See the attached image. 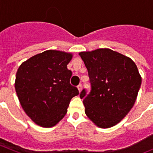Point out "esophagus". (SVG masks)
<instances>
[{
  "instance_id": "1",
  "label": "esophagus",
  "mask_w": 153,
  "mask_h": 153,
  "mask_svg": "<svg viewBox=\"0 0 153 153\" xmlns=\"http://www.w3.org/2000/svg\"><path fill=\"white\" fill-rule=\"evenodd\" d=\"M77 89H78V91H79V93H80L81 90H82V89H83V86H82V84L78 85V86H77Z\"/></svg>"
}]
</instances>
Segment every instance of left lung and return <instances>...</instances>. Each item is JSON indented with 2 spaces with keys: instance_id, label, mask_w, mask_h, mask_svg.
Listing matches in <instances>:
<instances>
[{
  "instance_id": "obj_1",
  "label": "left lung",
  "mask_w": 153,
  "mask_h": 153,
  "mask_svg": "<svg viewBox=\"0 0 153 153\" xmlns=\"http://www.w3.org/2000/svg\"><path fill=\"white\" fill-rule=\"evenodd\" d=\"M88 70L91 90L83 89L85 113L100 128L117 125L132 109L142 78L136 63L108 48L79 53Z\"/></svg>"
}]
</instances>
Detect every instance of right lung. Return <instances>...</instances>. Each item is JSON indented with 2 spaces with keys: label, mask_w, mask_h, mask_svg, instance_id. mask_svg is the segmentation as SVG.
<instances>
[{
  "label": "right lung",
  "mask_w": 153,
  "mask_h": 153,
  "mask_svg": "<svg viewBox=\"0 0 153 153\" xmlns=\"http://www.w3.org/2000/svg\"><path fill=\"white\" fill-rule=\"evenodd\" d=\"M70 53L49 50L21 63L16 74L15 90L23 109L42 127L54 126L64 117L70 100L79 94L70 85L67 64Z\"/></svg>",
  "instance_id": "obj_1"
}]
</instances>
